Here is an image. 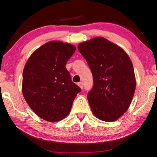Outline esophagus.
Listing matches in <instances>:
<instances>
[{
    "label": "esophagus",
    "mask_w": 157,
    "mask_h": 157,
    "mask_svg": "<svg viewBox=\"0 0 157 157\" xmlns=\"http://www.w3.org/2000/svg\"><path fill=\"white\" fill-rule=\"evenodd\" d=\"M78 86L79 87L81 88V89H83V83H82V82H79V83H78Z\"/></svg>",
    "instance_id": "obj_1"
}]
</instances>
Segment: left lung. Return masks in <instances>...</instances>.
<instances>
[{"instance_id":"8db88e82","label":"left lung","mask_w":157,"mask_h":157,"mask_svg":"<svg viewBox=\"0 0 157 157\" xmlns=\"http://www.w3.org/2000/svg\"><path fill=\"white\" fill-rule=\"evenodd\" d=\"M78 49L93 75L94 86L87 96L92 112L102 121H116L127 111L136 89L129 57L101 37L81 43Z\"/></svg>"}]
</instances>
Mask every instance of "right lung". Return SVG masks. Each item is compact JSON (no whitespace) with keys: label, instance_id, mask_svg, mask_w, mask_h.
<instances>
[{"label":"right lung","instance_id":"obj_1","mask_svg":"<svg viewBox=\"0 0 157 157\" xmlns=\"http://www.w3.org/2000/svg\"><path fill=\"white\" fill-rule=\"evenodd\" d=\"M76 47L50 41L34 51L23 72L22 91L27 104L41 119L51 122L67 117L81 89L66 68Z\"/></svg>","mask_w":157,"mask_h":157}]
</instances>
